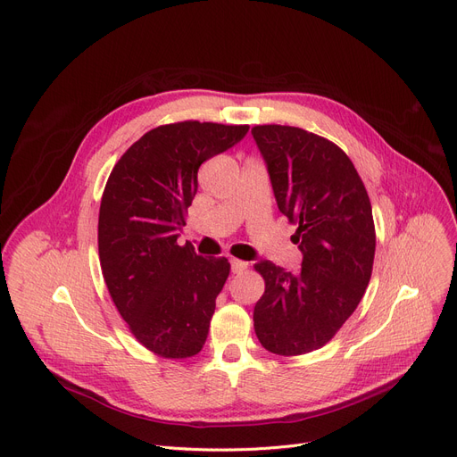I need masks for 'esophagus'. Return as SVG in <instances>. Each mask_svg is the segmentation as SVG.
Wrapping results in <instances>:
<instances>
[{
  "label": "esophagus",
  "instance_id": "obj_1",
  "mask_svg": "<svg viewBox=\"0 0 457 457\" xmlns=\"http://www.w3.org/2000/svg\"><path fill=\"white\" fill-rule=\"evenodd\" d=\"M248 269V262L241 261V259H231V270L233 274H241L243 270Z\"/></svg>",
  "mask_w": 457,
  "mask_h": 457
}]
</instances>
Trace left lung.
I'll use <instances>...</instances> for the list:
<instances>
[{"mask_svg":"<svg viewBox=\"0 0 457 457\" xmlns=\"http://www.w3.org/2000/svg\"><path fill=\"white\" fill-rule=\"evenodd\" d=\"M279 211L298 224L300 272L270 261L255 270L265 295L255 303L259 343L278 355L322 348L361 302L372 274L376 231L367 188L331 140L293 126H255Z\"/></svg>","mask_w":457,"mask_h":457,"instance_id":"8db88e82","label":"left lung"}]
</instances>
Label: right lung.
<instances>
[{
    "instance_id": "add662e5",
    "label": "right lung",
    "mask_w": 457,
    "mask_h": 457,
    "mask_svg": "<svg viewBox=\"0 0 457 457\" xmlns=\"http://www.w3.org/2000/svg\"><path fill=\"white\" fill-rule=\"evenodd\" d=\"M248 129L198 120L159 126L120 157L107 179L98 220L104 279L135 339L161 357H192L205 345L229 262L179 246L178 231L202 162Z\"/></svg>"
}]
</instances>
